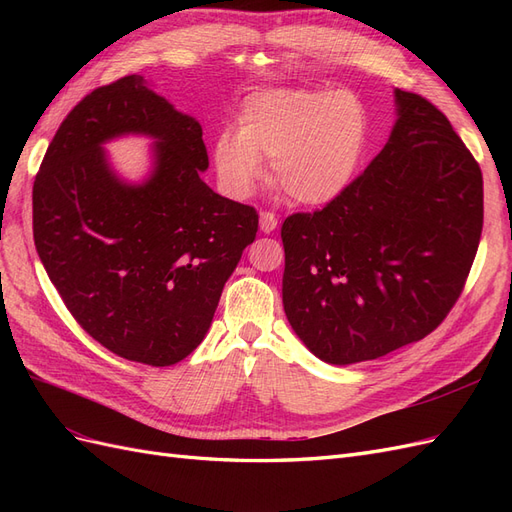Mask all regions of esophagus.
Segmentation results:
<instances>
[{"label": "esophagus", "mask_w": 512, "mask_h": 512, "mask_svg": "<svg viewBox=\"0 0 512 512\" xmlns=\"http://www.w3.org/2000/svg\"><path fill=\"white\" fill-rule=\"evenodd\" d=\"M277 228V218H275V213H271V211H262L260 213V230L262 232H273Z\"/></svg>", "instance_id": "esophagus-1"}]
</instances>
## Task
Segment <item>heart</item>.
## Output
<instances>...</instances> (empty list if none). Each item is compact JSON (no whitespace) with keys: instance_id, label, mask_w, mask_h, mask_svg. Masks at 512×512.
Returning <instances> with one entry per match:
<instances>
[{"instance_id":"obj_1","label":"heart","mask_w":512,"mask_h":512,"mask_svg":"<svg viewBox=\"0 0 512 512\" xmlns=\"http://www.w3.org/2000/svg\"><path fill=\"white\" fill-rule=\"evenodd\" d=\"M369 143L363 102L331 89H269L245 98L237 130L213 141V166L222 190L247 198L269 158V175L301 205H324L342 194Z\"/></svg>"}]
</instances>
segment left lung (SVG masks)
<instances>
[{"label":"left lung","instance_id":"left-lung-1","mask_svg":"<svg viewBox=\"0 0 512 512\" xmlns=\"http://www.w3.org/2000/svg\"><path fill=\"white\" fill-rule=\"evenodd\" d=\"M389 143L348 188L282 224L284 312L318 359L418 342L451 312L483 230V175L440 108L395 89Z\"/></svg>","mask_w":512,"mask_h":512}]
</instances>
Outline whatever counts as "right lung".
<instances>
[{
  "mask_svg": "<svg viewBox=\"0 0 512 512\" xmlns=\"http://www.w3.org/2000/svg\"><path fill=\"white\" fill-rule=\"evenodd\" d=\"M156 137L157 166L121 182L101 143ZM200 123L130 74L61 121L34 181V243L74 320L128 361L166 367L207 335L258 213L215 194Z\"/></svg>",
  "mask_w": 512,
  "mask_h": 512,
  "instance_id": "1",
  "label": "right lung"
}]
</instances>
